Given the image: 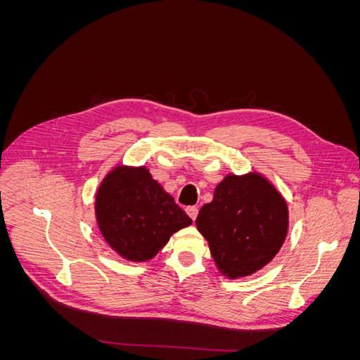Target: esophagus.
Segmentation results:
<instances>
[{"instance_id":"esophagus-1","label":"esophagus","mask_w":360,"mask_h":360,"mask_svg":"<svg viewBox=\"0 0 360 360\" xmlns=\"http://www.w3.org/2000/svg\"><path fill=\"white\" fill-rule=\"evenodd\" d=\"M186 213L189 214V217H191L192 221H195V219H197V216H198V207L197 205L186 207Z\"/></svg>"}]
</instances>
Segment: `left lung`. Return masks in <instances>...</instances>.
I'll use <instances>...</instances> for the list:
<instances>
[{"label":"left lung","mask_w":360,"mask_h":360,"mask_svg":"<svg viewBox=\"0 0 360 360\" xmlns=\"http://www.w3.org/2000/svg\"><path fill=\"white\" fill-rule=\"evenodd\" d=\"M195 225L209 243L216 269L228 279H240L267 266L284 245L288 204L261 172H231L217 183Z\"/></svg>","instance_id":"obj_1"}]
</instances>
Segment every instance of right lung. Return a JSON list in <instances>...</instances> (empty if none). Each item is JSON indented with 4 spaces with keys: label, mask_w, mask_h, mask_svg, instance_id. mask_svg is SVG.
Returning a JSON list of instances; mask_svg holds the SVG:
<instances>
[{
    "label": "right lung",
    "mask_w": 360,
    "mask_h": 360,
    "mask_svg": "<svg viewBox=\"0 0 360 360\" xmlns=\"http://www.w3.org/2000/svg\"><path fill=\"white\" fill-rule=\"evenodd\" d=\"M94 216L108 246L130 263L155 258L174 233L192 224L147 167L123 163L97 188Z\"/></svg>",
    "instance_id": "right-lung-1"
}]
</instances>
